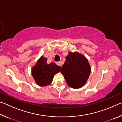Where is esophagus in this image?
<instances>
[{"label":"esophagus","mask_w":122,"mask_h":122,"mask_svg":"<svg viewBox=\"0 0 122 122\" xmlns=\"http://www.w3.org/2000/svg\"><path fill=\"white\" fill-rule=\"evenodd\" d=\"M56 64L57 65H58V66H60L61 67V62H60V61L56 62Z\"/></svg>","instance_id":"obj_1"}]
</instances>
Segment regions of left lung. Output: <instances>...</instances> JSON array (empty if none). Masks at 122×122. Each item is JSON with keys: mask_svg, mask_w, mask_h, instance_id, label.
I'll return each mask as SVG.
<instances>
[{"mask_svg": "<svg viewBox=\"0 0 122 122\" xmlns=\"http://www.w3.org/2000/svg\"><path fill=\"white\" fill-rule=\"evenodd\" d=\"M90 72L91 68L87 59L77 52L69 53L61 70L68 85L75 89L85 84Z\"/></svg>", "mask_w": 122, "mask_h": 122, "instance_id": "1", "label": "left lung"}]
</instances>
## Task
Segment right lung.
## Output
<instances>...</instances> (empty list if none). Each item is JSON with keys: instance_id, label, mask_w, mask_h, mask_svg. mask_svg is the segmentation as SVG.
<instances>
[{"instance_id": "right-lung-1", "label": "right lung", "mask_w": 122, "mask_h": 122, "mask_svg": "<svg viewBox=\"0 0 122 122\" xmlns=\"http://www.w3.org/2000/svg\"><path fill=\"white\" fill-rule=\"evenodd\" d=\"M61 67L54 62L47 63V59L43 56L37 61L32 70V74L38 86H44L50 84L55 74L60 71Z\"/></svg>"}]
</instances>
